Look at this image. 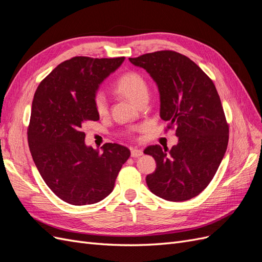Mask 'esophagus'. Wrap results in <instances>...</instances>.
I'll return each instance as SVG.
<instances>
[{"instance_id":"1","label":"esophagus","mask_w":262,"mask_h":262,"mask_svg":"<svg viewBox=\"0 0 262 262\" xmlns=\"http://www.w3.org/2000/svg\"><path fill=\"white\" fill-rule=\"evenodd\" d=\"M143 155V150L140 148H132L131 149V156L132 157H140Z\"/></svg>"}]
</instances>
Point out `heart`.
Returning <instances> with one entry per match:
<instances>
[{"label":"heart","mask_w":262,"mask_h":262,"mask_svg":"<svg viewBox=\"0 0 262 262\" xmlns=\"http://www.w3.org/2000/svg\"><path fill=\"white\" fill-rule=\"evenodd\" d=\"M116 91L123 95L124 97L129 98L133 102H138L146 97L148 94L147 83L144 80V77L138 72H126L118 78L116 85ZM93 104L95 112L98 115L102 116L107 113L108 110V102L105 94L101 91H97L93 96Z\"/></svg>","instance_id":"obj_1"}]
</instances>
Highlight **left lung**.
Segmentation results:
<instances>
[{
  "label": "left lung",
  "instance_id": "8db88e82",
  "mask_svg": "<svg viewBox=\"0 0 262 262\" xmlns=\"http://www.w3.org/2000/svg\"><path fill=\"white\" fill-rule=\"evenodd\" d=\"M157 84L161 118L175 128L177 145H149L156 169L146 176L150 191L179 202L200 194L213 179L228 144V124L215 85L184 54L162 50L129 59Z\"/></svg>",
  "mask_w": 262,
  "mask_h": 262
}]
</instances>
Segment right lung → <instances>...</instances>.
<instances>
[{"label": "right lung", "mask_w": 262, "mask_h": 262, "mask_svg": "<svg viewBox=\"0 0 262 262\" xmlns=\"http://www.w3.org/2000/svg\"><path fill=\"white\" fill-rule=\"evenodd\" d=\"M124 57H74L60 63L39 84L31 106L28 145L36 167L61 200L73 205L101 201L112 193L130 149L106 143L85 144L82 126L99 120L93 96Z\"/></svg>", "instance_id": "add662e5"}]
</instances>
